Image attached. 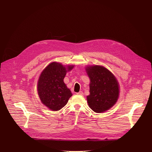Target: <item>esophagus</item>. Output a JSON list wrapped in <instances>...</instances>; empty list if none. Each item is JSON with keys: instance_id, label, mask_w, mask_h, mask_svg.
I'll list each match as a JSON object with an SVG mask.
<instances>
[{"instance_id": "34e87169", "label": "esophagus", "mask_w": 152, "mask_h": 152, "mask_svg": "<svg viewBox=\"0 0 152 152\" xmlns=\"http://www.w3.org/2000/svg\"><path fill=\"white\" fill-rule=\"evenodd\" d=\"M76 94H78V95H83V92L82 91H79V93H77Z\"/></svg>"}]
</instances>
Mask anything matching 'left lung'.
<instances>
[{"label": "left lung", "instance_id": "obj_1", "mask_svg": "<svg viewBox=\"0 0 152 152\" xmlns=\"http://www.w3.org/2000/svg\"><path fill=\"white\" fill-rule=\"evenodd\" d=\"M86 71L90 79V94L86 97L90 107L97 113L110 110L119 96V85L115 76L100 66L87 67Z\"/></svg>", "mask_w": 152, "mask_h": 152}]
</instances>
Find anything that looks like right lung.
<instances>
[{"label":"right lung","mask_w":152,"mask_h":152,"mask_svg":"<svg viewBox=\"0 0 152 152\" xmlns=\"http://www.w3.org/2000/svg\"><path fill=\"white\" fill-rule=\"evenodd\" d=\"M74 66H64L53 62L42 70L37 84V91L42 103L52 111H59L67 103L72 96L64 82L67 72Z\"/></svg>","instance_id":"add662e5"}]
</instances>
